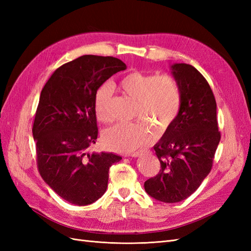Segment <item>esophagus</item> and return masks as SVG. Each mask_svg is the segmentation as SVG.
<instances>
[{
    "label": "esophagus",
    "instance_id": "1",
    "mask_svg": "<svg viewBox=\"0 0 251 251\" xmlns=\"http://www.w3.org/2000/svg\"><path fill=\"white\" fill-rule=\"evenodd\" d=\"M139 155H140V151H134V153L128 154L127 156H131V157H137V156H139Z\"/></svg>",
    "mask_w": 251,
    "mask_h": 251
}]
</instances>
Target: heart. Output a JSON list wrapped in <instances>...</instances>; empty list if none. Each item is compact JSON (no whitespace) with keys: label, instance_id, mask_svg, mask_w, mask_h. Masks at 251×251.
Instances as JSON below:
<instances>
[{"label":"heart","instance_id":"obj_1","mask_svg":"<svg viewBox=\"0 0 251 251\" xmlns=\"http://www.w3.org/2000/svg\"><path fill=\"white\" fill-rule=\"evenodd\" d=\"M118 87L125 95L136 101L133 116L142 123H120L102 133V142L110 150L130 153L147 146L155 138L154 131L164 133L176 121L182 103V92L178 80L171 74H150L133 71L120 79ZM112 88L103 85L97 90L94 100L98 120L111 119L107 108L111 100Z\"/></svg>","mask_w":251,"mask_h":251}]
</instances>
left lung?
Returning a JSON list of instances; mask_svg holds the SVG:
<instances>
[{"label":"left lung","mask_w":251,"mask_h":251,"mask_svg":"<svg viewBox=\"0 0 251 251\" xmlns=\"http://www.w3.org/2000/svg\"><path fill=\"white\" fill-rule=\"evenodd\" d=\"M181 87L179 115L154 150L160 171L144 182L154 199L176 203L188 198L209 174L221 139L215 95L207 80L192 65L172 66Z\"/></svg>","instance_id":"8db88e82"}]
</instances>
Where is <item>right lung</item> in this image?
Listing matches in <instances>:
<instances>
[{
    "label": "right lung",
    "instance_id": "1",
    "mask_svg": "<svg viewBox=\"0 0 251 251\" xmlns=\"http://www.w3.org/2000/svg\"><path fill=\"white\" fill-rule=\"evenodd\" d=\"M126 69L116 57L82 55L57 68L42 90L32 127L37 170L69 203L83 206L100 199L107 191L110 166L120 161L113 153L88 150L98 135L97 90Z\"/></svg>",
    "mask_w": 251,
    "mask_h": 251
}]
</instances>
